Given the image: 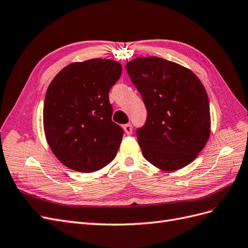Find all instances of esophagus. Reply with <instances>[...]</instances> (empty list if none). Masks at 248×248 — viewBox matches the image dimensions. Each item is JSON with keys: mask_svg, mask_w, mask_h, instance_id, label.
<instances>
[{"mask_svg": "<svg viewBox=\"0 0 248 248\" xmlns=\"http://www.w3.org/2000/svg\"><path fill=\"white\" fill-rule=\"evenodd\" d=\"M124 130L126 135H131L133 133V125L131 124H126L124 125Z\"/></svg>", "mask_w": 248, "mask_h": 248, "instance_id": "1", "label": "esophagus"}]
</instances>
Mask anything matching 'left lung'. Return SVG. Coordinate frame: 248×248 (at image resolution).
<instances>
[{
    "label": "left lung",
    "instance_id": "left-lung-1",
    "mask_svg": "<svg viewBox=\"0 0 248 248\" xmlns=\"http://www.w3.org/2000/svg\"><path fill=\"white\" fill-rule=\"evenodd\" d=\"M147 110L136 136L145 159L165 171L194 161L208 141V95L190 70L157 57L137 58L125 65Z\"/></svg>",
    "mask_w": 248,
    "mask_h": 248
}]
</instances>
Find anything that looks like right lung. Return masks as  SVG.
<instances>
[{
	"label": "right lung",
	"instance_id": "add662e5",
	"mask_svg": "<svg viewBox=\"0 0 248 248\" xmlns=\"http://www.w3.org/2000/svg\"><path fill=\"white\" fill-rule=\"evenodd\" d=\"M112 60L73 62L47 89L43 124L52 153L70 169L91 173L114 159L124 130L113 123L109 91L122 75Z\"/></svg>",
	"mask_w": 248,
	"mask_h": 248
}]
</instances>
